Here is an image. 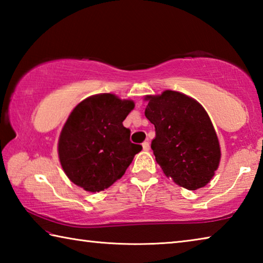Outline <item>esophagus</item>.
Returning <instances> with one entry per match:
<instances>
[{
	"instance_id": "1",
	"label": "esophagus",
	"mask_w": 263,
	"mask_h": 263,
	"mask_svg": "<svg viewBox=\"0 0 263 263\" xmlns=\"http://www.w3.org/2000/svg\"><path fill=\"white\" fill-rule=\"evenodd\" d=\"M142 148H144V151H148L149 149V144L147 140H145L144 142H142Z\"/></svg>"
}]
</instances>
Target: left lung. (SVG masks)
I'll return each mask as SVG.
<instances>
[{
	"label": "left lung",
	"mask_w": 263,
	"mask_h": 263,
	"mask_svg": "<svg viewBox=\"0 0 263 263\" xmlns=\"http://www.w3.org/2000/svg\"><path fill=\"white\" fill-rule=\"evenodd\" d=\"M145 100V116L155 127L151 147L164 174L188 190L208 184L219 166L220 147L206 111L179 91Z\"/></svg>",
	"instance_id": "1"
}]
</instances>
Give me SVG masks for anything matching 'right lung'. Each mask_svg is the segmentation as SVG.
Masks as SVG:
<instances>
[{"instance_id": "right-lung-1", "label": "right lung", "mask_w": 263, "mask_h": 263, "mask_svg": "<svg viewBox=\"0 0 263 263\" xmlns=\"http://www.w3.org/2000/svg\"><path fill=\"white\" fill-rule=\"evenodd\" d=\"M135 103L114 94L88 97L75 106L59 138V159L68 179L99 193L124 175L142 149L130 140L123 121Z\"/></svg>"}]
</instances>
